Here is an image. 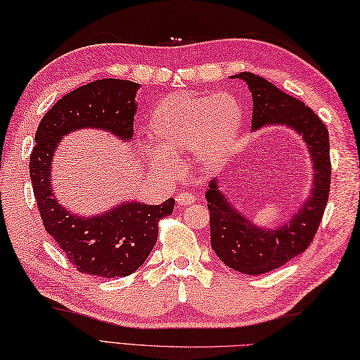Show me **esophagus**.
Instances as JSON below:
<instances>
[{"label": "esophagus", "mask_w": 360, "mask_h": 360, "mask_svg": "<svg viewBox=\"0 0 360 360\" xmlns=\"http://www.w3.org/2000/svg\"><path fill=\"white\" fill-rule=\"evenodd\" d=\"M175 200H177L179 205H191L195 202V195L188 193V191H181V193H179L177 197H175Z\"/></svg>", "instance_id": "1"}]
</instances>
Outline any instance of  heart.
Listing matches in <instances>:
<instances>
[{"label":"heart","instance_id":"obj_1","mask_svg":"<svg viewBox=\"0 0 360 360\" xmlns=\"http://www.w3.org/2000/svg\"><path fill=\"white\" fill-rule=\"evenodd\" d=\"M242 127V108L230 93L199 94L180 91L160 101L149 116V134L158 148L149 158L169 169V153L194 150L202 163L224 157L236 141Z\"/></svg>","mask_w":360,"mask_h":360}]
</instances>
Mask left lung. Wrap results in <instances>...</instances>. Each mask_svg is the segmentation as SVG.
I'll return each instance as SVG.
<instances>
[{
  "label": "left lung",
  "mask_w": 360,
  "mask_h": 360,
  "mask_svg": "<svg viewBox=\"0 0 360 360\" xmlns=\"http://www.w3.org/2000/svg\"><path fill=\"white\" fill-rule=\"evenodd\" d=\"M247 82L253 98L252 129L267 124H283L303 136L314 163V180L309 199L288 224L276 230L253 225L240 216L212 179L207 191L210 210L211 247L217 258L245 275H261L281 267L302 255L312 242L323 217L331 186L328 129L304 102L289 96L280 88L253 72L233 76Z\"/></svg>",
  "instance_id": "left-lung-1"
}]
</instances>
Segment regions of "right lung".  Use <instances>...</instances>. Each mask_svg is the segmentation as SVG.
<instances>
[{
	"instance_id": "add662e5",
	"label": "right lung",
	"mask_w": 360,
	"mask_h": 360,
	"mask_svg": "<svg viewBox=\"0 0 360 360\" xmlns=\"http://www.w3.org/2000/svg\"><path fill=\"white\" fill-rule=\"evenodd\" d=\"M139 84L101 79L56 102L35 131L29 158L32 189L45 230L79 272L101 278L127 276L144 264L158 238L160 219L172 214L174 199L161 205L126 202L96 217H80L62 207L51 189V165L60 138L77 129L134 136Z\"/></svg>"
}]
</instances>
